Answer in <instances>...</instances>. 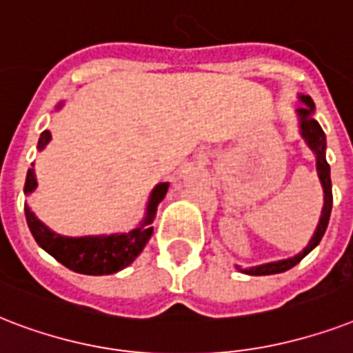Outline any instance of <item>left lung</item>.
<instances>
[{
  "label": "left lung",
  "mask_w": 353,
  "mask_h": 353,
  "mask_svg": "<svg viewBox=\"0 0 353 353\" xmlns=\"http://www.w3.org/2000/svg\"><path fill=\"white\" fill-rule=\"evenodd\" d=\"M300 99L304 101L305 108H300V119H302V136L307 141V145L311 147V151L315 152L316 157V171H319V179L322 182V188H324V208H322L321 221H319V226H316L315 236L311 237L310 245L294 258L281 259V261H274V263H265L259 265V267H252V269H245L243 272L252 276H265V274H278V272H283V270L293 269L294 265L300 263L302 259L307 256V254L313 250V248L321 243L322 236L327 228V223H330V214H332V204H333V195H332V179H330V165L326 162V136H324V130L321 128V125L311 117V112L315 108L313 105V99L307 97V95H300Z\"/></svg>",
  "instance_id": "obj_1"
}]
</instances>
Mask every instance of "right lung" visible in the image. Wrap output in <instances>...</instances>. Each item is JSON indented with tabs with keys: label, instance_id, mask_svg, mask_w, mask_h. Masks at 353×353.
I'll return each instance as SVG.
<instances>
[{
	"label": "right lung",
	"instance_id": "1",
	"mask_svg": "<svg viewBox=\"0 0 353 353\" xmlns=\"http://www.w3.org/2000/svg\"><path fill=\"white\" fill-rule=\"evenodd\" d=\"M51 139V134L43 130L38 139V149H43ZM37 188L34 171L29 169L26 179V193H31ZM169 184H158L154 188L147 206V217L143 225L134 228L128 234H114V236L101 237H62L51 232L46 225L37 219V215L26 206V219L29 225L32 237L37 239L40 247L53 256L57 261L68 267V269L81 272V274H114L117 270L125 269L136 259L149 237L152 234V217L157 214L158 204L168 193Z\"/></svg>",
	"mask_w": 353,
	"mask_h": 353
}]
</instances>
